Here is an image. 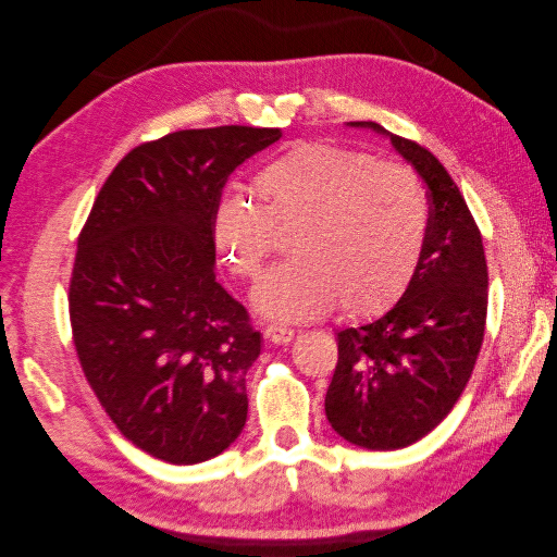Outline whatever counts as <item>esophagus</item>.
<instances>
[{
  "mask_svg": "<svg viewBox=\"0 0 557 557\" xmlns=\"http://www.w3.org/2000/svg\"><path fill=\"white\" fill-rule=\"evenodd\" d=\"M264 337H268L274 344H287V342H293L295 331L293 329H285V326L270 324V326H264Z\"/></svg>",
  "mask_w": 557,
  "mask_h": 557,
  "instance_id": "obj_1",
  "label": "esophagus"
}]
</instances>
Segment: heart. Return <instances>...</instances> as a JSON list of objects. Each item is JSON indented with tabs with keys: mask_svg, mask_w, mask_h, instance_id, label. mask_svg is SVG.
Instances as JSON below:
<instances>
[{
	"mask_svg": "<svg viewBox=\"0 0 557 557\" xmlns=\"http://www.w3.org/2000/svg\"><path fill=\"white\" fill-rule=\"evenodd\" d=\"M264 201L224 195L210 233L240 278H253L276 228L297 226L293 253L253 287V306L278 322L320 320L337 304L376 317L404 297L429 235V201L401 165L331 143H299L258 174Z\"/></svg>",
	"mask_w": 557,
	"mask_h": 557,
	"instance_id": "obj_1",
	"label": "heart"
}]
</instances>
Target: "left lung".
I'll list each match as a JSON object with an SVG mask.
<instances>
[{"instance_id": "1", "label": "left lung", "mask_w": 557, "mask_h": 557, "mask_svg": "<svg viewBox=\"0 0 557 557\" xmlns=\"http://www.w3.org/2000/svg\"><path fill=\"white\" fill-rule=\"evenodd\" d=\"M374 128L429 188V235L417 272L381 320L337 333L326 417L369 451H394L429 435L454 410L481 354L487 320L483 237L451 174L414 140Z\"/></svg>"}]
</instances>
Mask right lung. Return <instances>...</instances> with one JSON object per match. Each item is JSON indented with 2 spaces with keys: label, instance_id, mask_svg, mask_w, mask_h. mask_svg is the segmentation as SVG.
Returning a JSON list of instances; mask_svg holds the SVG:
<instances>
[{
  "label": "right lung",
  "instance_id": "1",
  "mask_svg": "<svg viewBox=\"0 0 557 557\" xmlns=\"http://www.w3.org/2000/svg\"><path fill=\"white\" fill-rule=\"evenodd\" d=\"M278 138L231 124L143 143L78 233L67 297L78 362L117 431L158 460H210L245 429L260 333L215 281L210 222L228 174Z\"/></svg>",
  "mask_w": 557,
  "mask_h": 557
}]
</instances>
